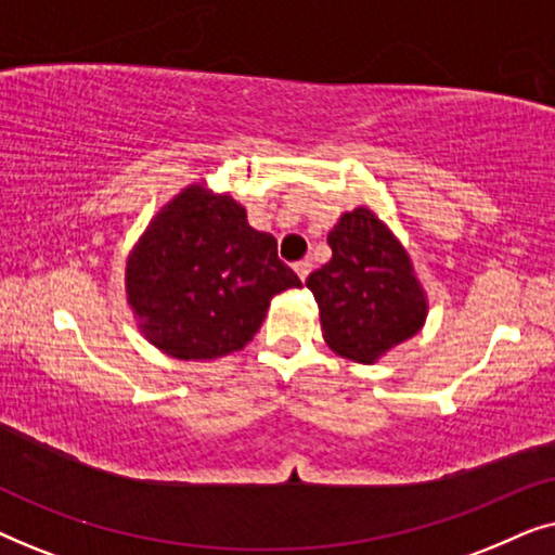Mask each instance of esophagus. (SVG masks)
Returning a JSON list of instances; mask_svg holds the SVG:
<instances>
[{
	"instance_id": "esophagus-1",
	"label": "esophagus",
	"mask_w": 555,
	"mask_h": 555,
	"mask_svg": "<svg viewBox=\"0 0 555 555\" xmlns=\"http://www.w3.org/2000/svg\"><path fill=\"white\" fill-rule=\"evenodd\" d=\"M310 268H313V264H310V260H298L293 264V270L298 272V278L302 280V283H306V278L310 275Z\"/></svg>"
}]
</instances>
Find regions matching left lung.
Returning a JSON list of instances; mask_svg holds the SVG:
<instances>
[{"label": "left lung", "mask_w": 555, "mask_h": 555, "mask_svg": "<svg viewBox=\"0 0 555 555\" xmlns=\"http://www.w3.org/2000/svg\"><path fill=\"white\" fill-rule=\"evenodd\" d=\"M333 257L310 272L331 351L374 363L424 328L429 298L406 247L374 209L344 211L328 232Z\"/></svg>", "instance_id": "1"}]
</instances>
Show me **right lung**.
I'll return each mask as SVG.
<instances>
[{"label":"right lung","mask_w":555,"mask_h":555,"mask_svg":"<svg viewBox=\"0 0 555 555\" xmlns=\"http://www.w3.org/2000/svg\"><path fill=\"white\" fill-rule=\"evenodd\" d=\"M300 280L278 257L270 232L207 181L173 194L126 257V300L135 328L179 361H215L242 351L270 300Z\"/></svg>","instance_id":"right-lung-1"}]
</instances>
